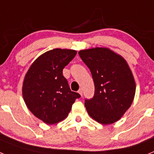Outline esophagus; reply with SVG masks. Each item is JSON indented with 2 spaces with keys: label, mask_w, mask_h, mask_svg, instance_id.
<instances>
[{
  "label": "esophagus",
  "mask_w": 154,
  "mask_h": 154,
  "mask_svg": "<svg viewBox=\"0 0 154 154\" xmlns=\"http://www.w3.org/2000/svg\"><path fill=\"white\" fill-rule=\"evenodd\" d=\"M78 92L80 94V95H81V96H82V92H83V91H82V89H79V90L78 91Z\"/></svg>",
  "instance_id": "34e87169"
}]
</instances>
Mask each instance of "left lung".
Here are the masks:
<instances>
[{
    "label": "left lung",
    "instance_id": "obj_1",
    "mask_svg": "<svg viewBox=\"0 0 154 154\" xmlns=\"http://www.w3.org/2000/svg\"><path fill=\"white\" fill-rule=\"evenodd\" d=\"M79 55L90 70L95 85L93 97L85 100L87 112L101 124L115 123L130 108L135 96L130 67L123 57L105 48L82 50Z\"/></svg>",
    "mask_w": 154,
    "mask_h": 154
}]
</instances>
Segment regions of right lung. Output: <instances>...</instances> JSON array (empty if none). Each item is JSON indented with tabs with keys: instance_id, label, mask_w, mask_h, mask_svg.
Wrapping results in <instances>:
<instances>
[{
	"instance_id": "add662e5",
	"label": "right lung",
	"mask_w": 154,
	"mask_h": 154,
	"mask_svg": "<svg viewBox=\"0 0 154 154\" xmlns=\"http://www.w3.org/2000/svg\"><path fill=\"white\" fill-rule=\"evenodd\" d=\"M76 51L55 48L44 53L32 63L23 82L22 93L27 106L37 118L55 124L67 117L78 92L71 91L64 77V68Z\"/></svg>"
}]
</instances>
